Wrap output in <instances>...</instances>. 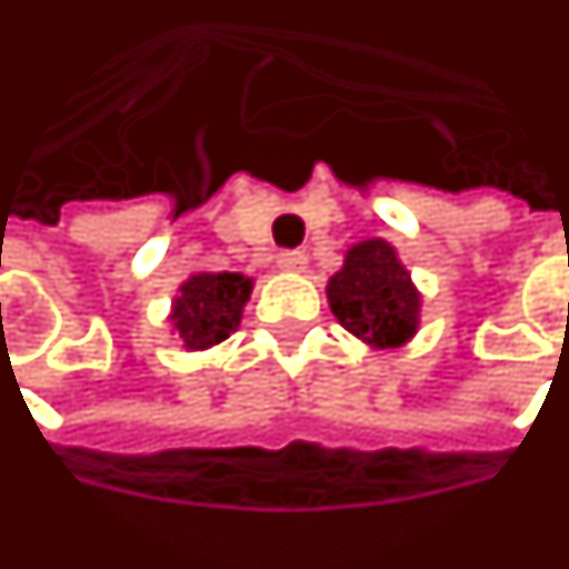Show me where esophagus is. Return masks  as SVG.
Masks as SVG:
<instances>
[{
	"label": "esophagus",
	"instance_id": "esophagus-1",
	"mask_svg": "<svg viewBox=\"0 0 569 569\" xmlns=\"http://www.w3.org/2000/svg\"><path fill=\"white\" fill-rule=\"evenodd\" d=\"M305 264H308V256L298 252V249H283V252L277 256V268L286 273H301L305 271Z\"/></svg>",
	"mask_w": 569,
	"mask_h": 569
}]
</instances>
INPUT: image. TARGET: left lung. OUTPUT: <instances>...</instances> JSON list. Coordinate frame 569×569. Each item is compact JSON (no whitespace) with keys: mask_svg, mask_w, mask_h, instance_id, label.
<instances>
[{"mask_svg":"<svg viewBox=\"0 0 569 569\" xmlns=\"http://www.w3.org/2000/svg\"><path fill=\"white\" fill-rule=\"evenodd\" d=\"M326 298L336 320L372 351L403 348L419 332L422 292L395 246L381 237L345 252V264L326 283Z\"/></svg>","mask_w":569,"mask_h":569,"instance_id":"1","label":"left lung"}]
</instances>
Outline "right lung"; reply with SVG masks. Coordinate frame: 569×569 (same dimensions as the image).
<instances>
[{"label":"right lung","mask_w":569,"mask_h":569,"mask_svg":"<svg viewBox=\"0 0 569 569\" xmlns=\"http://www.w3.org/2000/svg\"><path fill=\"white\" fill-rule=\"evenodd\" d=\"M252 277L243 273H190L184 283L178 286V296L172 298L169 323L181 341L184 351H206L216 348L237 332L243 320V308L252 296Z\"/></svg>","instance_id":"right-lung-1"}]
</instances>
